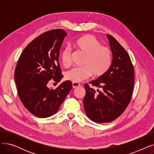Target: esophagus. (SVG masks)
Segmentation results:
<instances>
[{"label": "esophagus", "instance_id": "1", "mask_svg": "<svg viewBox=\"0 0 154 154\" xmlns=\"http://www.w3.org/2000/svg\"><path fill=\"white\" fill-rule=\"evenodd\" d=\"M80 86V84H79L78 83H75V82H73L72 83V87H73V88H77V87H79Z\"/></svg>", "mask_w": 154, "mask_h": 154}]
</instances>
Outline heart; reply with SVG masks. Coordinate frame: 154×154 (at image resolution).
<instances>
[{"mask_svg": "<svg viewBox=\"0 0 154 154\" xmlns=\"http://www.w3.org/2000/svg\"><path fill=\"white\" fill-rule=\"evenodd\" d=\"M76 49L85 54L82 67H76L67 71L66 79L73 82L79 83L89 78L92 74L100 76L109 69L112 62V54L109 48L101 45L99 40L91 35L79 38L74 44ZM72 52L66 48L61 53L60 60L64 67L71 65Z\"/></svg>", "mask_w": 154, "mask_h": 154, "instance_id": "heart-1", "label": "heart"}]
</instances>
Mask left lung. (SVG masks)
Instances as JSON below:
<instances>
[{
    "mask_svg": "<svg viewBox=\"0 0 154 154\" xmlns=\"http://www.w3.org/2000/svg\"><path fill=\"white\" fill-rule=\"evenodd\" d=\"M112 53V62L107 71L90 82L100 88L97 92L84 85V106L87 117L96 123L116 120L130 103L134 88V67L127 51L117 40L107 34Z\"/></svg>",
    "mask_w": 154,
    "mask_h": 154,
    "instance_id": "1",
    "label": "left lung"
}]
</instances>
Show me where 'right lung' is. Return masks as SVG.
I'll return each mask as SVG.
<instances>
[{"label":"right lung","instance_id":"1","mask_svg":"<svg viewBox=\"0 0 154 154\" xmlns=\"http://www.w3.org/2000/svg\"><path fill=\"white\" fill-rule=\"evenodd\" d=\"M67 35L60 29L44 32L24 48L16 66L14 79L19 99L36 117L46 118L55 114L72 88L69 80L55 89L47 87L49 80L59 82L63 77L59 57Z\"/></svg>","mask_w":154,"mask_h":154}]
</instances>
